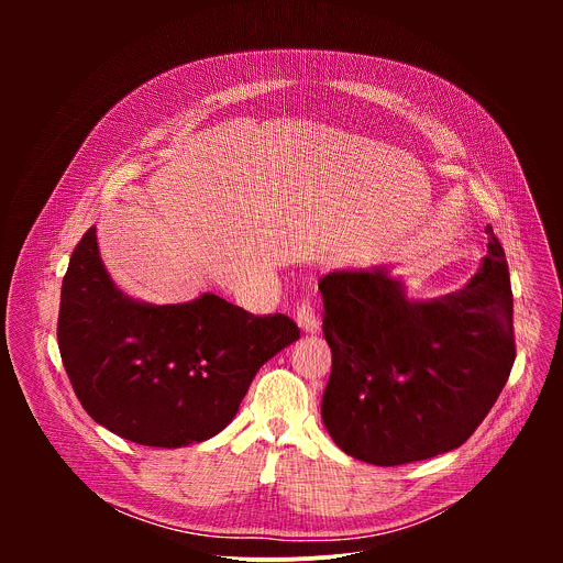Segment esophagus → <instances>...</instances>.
Instances as JSON below:
<instances>
[{"label":"esophagus","instance_id":"1","mask_svg":"<svg viewBox=\"0 0 563 563\" xmlns=\"http://www.w3.org/2000/svg\"><path fill=\"white\" fill-rule=\"evenodd\" d=\"M296 323H298L302 334H316L320 330L318 316H316V311H313V307L309 302H300L296 307Z\"/></svg>","mask_w":563,"mask_h":563}]
</instances>
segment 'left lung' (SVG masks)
Wrapping results in <instances>:
<instances>
[{"instance_id": "1", "label": "left lung", "mask_w": 563, "mask_h": 563, "mask_svg": "<svg viewBox=\"0 0 563 563\" xmlns=\"http://www.w3.org/2000/svg\"><path fill=\"white\" fill-rule=\"evenodd\" d=\"M488 256L456 291L408 294L391 265L330 272L323 334L332 374L320 404L334 443L372 465L463 445L495 406L512 363V289L493 227Z\"/></svg>"}]
</instances>
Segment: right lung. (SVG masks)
Instances as JSON below:
<instances>
[{"mask_svg": "<svg viewBox=\"0 0 563 563\" xmlns=\"http://www.w3.org/2000/svg\"><path fill=\"white\" fill-rule=\"evenodd\" d=\"M291 318L252 316L205 291L153 305L107 272L91 227L62 280L57 343L89 417L151 448H185L224 430L256 372L298 341Z\"/></svg>", "mask_w": 563, "mask_h": 563, "instance_id": "add662e5", "label": "right lung"}]
</instances>
